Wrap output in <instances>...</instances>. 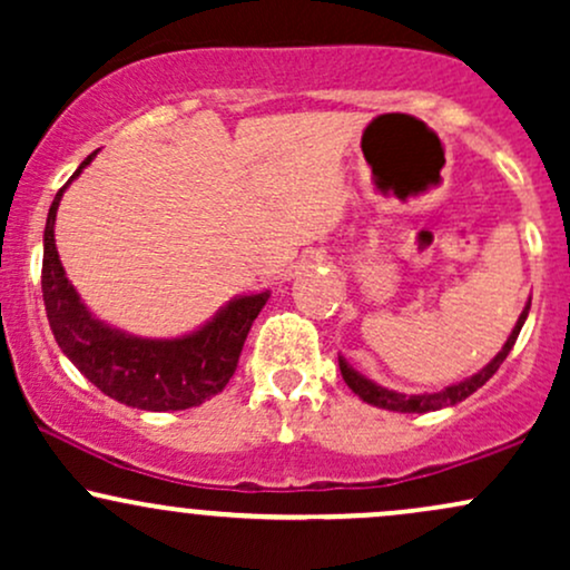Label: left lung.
Instances as JSON below:
<instances>
[{
  "mask_svg": "<svg viewBox=\"0 0 570 570\" xmlns=\"http://www.w3.org/2000/svg\"><path fill=\"white\" fill-rule=\"evenodd\" d=\"M528 311H531V299H528L525 311L520 313V318H517L512 335H509L507 343H503V348L499 351V356L493 358V362L488 364V367H482L476 375L469 377V381L463 383H455V385H448L444 391H436V394H417V396H407V394H396V391H389L383 389V385L367 381L364 375H358L356 370L348 367V362H345L343 356H340V372H343V381L348 383V389L356 394L358 399H364L367 404H375V407H383V410H394V412H431V410H442V407H450V404H458L463 402L466 396H472L476 389H482L490 377L499 372V367L503 364V358L509 356V351H512V345L517 343V335H520L522 324H525L528 318Z\"/></svg>",
  "mask_w": 570,
  "mask_h": 570,
  "instance_id": "left-lung-1",
  "label": "left lung"
}]
</instances>
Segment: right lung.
<instances>
[{"mask_svg":"<svg viewBox=\"0 0 570 570\" xmlns=\"http://www.w3.org/2000/svg\"><path fill=\"white\" fill-rule=\"evenodd\" d=\"M94 158L96 153L88 155L75 176ZM67 185L58 189L48 212L42 254V299L58 348L98 391L128 407L187 410L217 396L235 375L248 330L271 294L233 299L198 332L176 340H147L112 330L90 316L58 259L53 225Z\"/></svg>","mask_w":570,"mask_h":570,"instance_id":"right-lung-1","label":"right lung"}]
</instances>
